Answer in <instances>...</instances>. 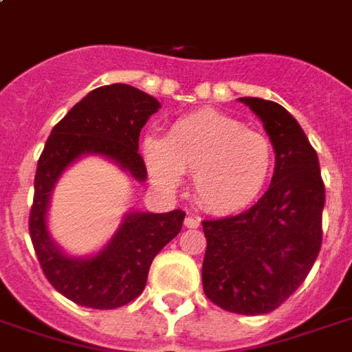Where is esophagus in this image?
I'll return each instance as SVG.
<instances>
[{"label":"esophagus","instance_id":"esophagus-1","mask_svg":"<svg viewBox=\"0 0 352 352\" xmlns=\"http://www.w3.org/2000/svg\"><path fill=\"white\" fill-rule=\"evenodd\" d=\"M184 226H186V228H198L199 219H196V217H190V214H188V217L184 219Z\"/></svg>","mask_w":352,"mask_h":352}]
</instances>
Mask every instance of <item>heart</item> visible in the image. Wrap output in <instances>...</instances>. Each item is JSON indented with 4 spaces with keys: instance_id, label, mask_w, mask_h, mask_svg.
I'll return each mask as SVG.
<instances>
[{
    "instance_id": "heart-1",
    "label": "heart",
    "mask_w": 352,
    "mask_h": 352,
    "mask_svg": "<svg viewBox=\"0 0 352 352\" xmlns=\"http://www.w3.org/2000/svg\"><path fill=\"white\" fill-rule=\"evenodd\" d=\"M143 160L156 184L175 188L194 171V194L211 213L243 211L260 198L273 169V145L264 133L214 111L183 116L166 138H145Z\"/></svg>"
}]
</instances>
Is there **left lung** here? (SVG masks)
Instances as JSON below:
<instances>
[{"label": "left lung", "mask_w": 352, "mask_h": 352, "mask_svg": "<svg viewBox=\"0 0 352 352\" xmlns=\"http://www.w3.org/2000/svg\"><path fill=\"white\" fill-rule=\"evenodd\" d=\"M275 151L272 184L243 213L204 221V292L222 309L264 315L294 294L322 245L324 183L300 124L275 101L239 98Z\"/></svg>", "instance_id": "8db88e82"}]
</instances>
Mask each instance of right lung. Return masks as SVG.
Here are the masks:
<instances>
[{"instance_id": "1", "label": "right lung", "mask_w": 352, "mask_h": 352, "mask_svg": "<svg viewBox=\"0 0 352 352\" xmlns=\"http://www.w3.org/2000/svg\"><path fill=\"white\" fill-rule=\"evenodd\" d=\"M158 109V100L130 85L96 88L52 128L39 156L30 236L45 277L60 294L79 305L115 309L135 300L145 288L154 256L181 232L186 213L181 209L131 211L98 254L73 258L49 234L47 211L52 188L64 169L82 154L105 156L138 181H145V162L138 153L139 133Z\"/></svg>"}]
</instances>
